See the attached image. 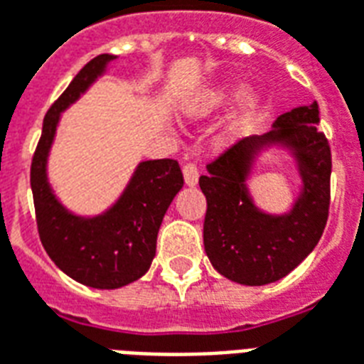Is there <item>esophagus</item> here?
<instances>
[{"instance_id": "34e87169", "label": "esophagus", "mask_w": 364, "mask_h": 364, "mask_svg": "<svg viewBox=\"0 0 364 364\" xmlns=\"http://www.w3.org/2000/svg\"><path fill=\"white\" fill-rule=\"evenodd\" d=\"M182 173H184V180L188 186H196L197 180H199V168H197L196 163H186L184 168H182Z\"/></svg>"}]
</instances>
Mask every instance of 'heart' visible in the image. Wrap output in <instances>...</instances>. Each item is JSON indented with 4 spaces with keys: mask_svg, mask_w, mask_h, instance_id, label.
Masks as SVG:
<instances>
[{
    "mask_svg": "<svg viewBox=\"0 0 364 364\" xmlns=\"http://www.w3.org/2000/svg\"><path fill=\"white\" fill-rule=\"evenodd\" d=\"M241 95V85L239 83H222V85L214 87L199 100L197 106H193L191 114L196 117H205L210 115L218 109L226 108L228 104L233 102L235 98ZM260 106V98L256 97L255 92H247L243 97L239 98L237 108L233 112V125H241L245 121H249L252 115L256 114V109Z\"/></svg>",
    "mask_w": 364,
    "mask_h": 364,
    "instance_id": "1",
    "label": "heart"
}]
</instances>
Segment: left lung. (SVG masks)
<instances>
[{
  "mask_svg": "<svg viewBox=\"0 0 364 364\" xmlns=\"http://www.w3.org/2000/svg\"><path fill=\"white\" fill-rule=\"evenodd\" d=\"M319 125L317 102L279 115L273 131L233 144L199 178L207 197L203 243L214 269L235 283L260 287L289 275L319 243L331 205V146ZM273 143L293 151L303 191L287 215L262 213L246 178L254 157Z\"/></svg>",
  "mask_w": 364,
  "mask_h": 364,
  "instance_id": "left-lung-1",
  "label": "left lung"
}]
</instances>
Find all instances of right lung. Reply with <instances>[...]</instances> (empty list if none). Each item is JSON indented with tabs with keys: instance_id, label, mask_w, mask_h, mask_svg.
<instances>
[{
	"instance_id": "right-lung-1",
	"label": "right lung",
	"mask_w": 364,
	"mask_h": 364,
	"mask_svg": "<svg viewBox=\"0 0 364 364\" xmlns=\"http://www.w3.org/2000/svg\"><path fill=\"white\" fill-rule=\"evenodd\" d=\"M114 58V55L95 56L55 100L45 115L30 168L36 220L43 249L66 275L92 289H119L150 269L163 216L184 186L178 161H142L114 207L92 218L70 213L50 190L47 157L60 114L104 74Z\"/></svg>"
}]
</instances>
